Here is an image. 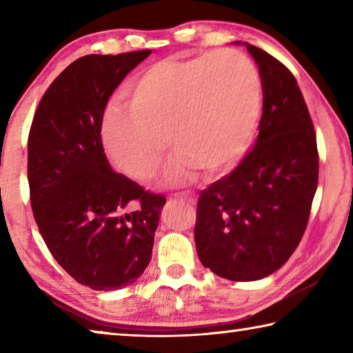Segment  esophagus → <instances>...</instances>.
I'll use <instances>...</instances> for the list:
<instances>
[{"label":"esophagus","mask_w":353,"mask_h":353,"mask_svg":"<svg viewBox=\"0 0 353 353\" xmlns=\"http://www.w3.org/2000/svg\"><path fill=\"white\" fill-rule=\"evenodd\" d=\"M174 199L185 201V202H188V204H194V196L191 193H176Z\"/></svg>","instance_id":"1"}]
</instances>
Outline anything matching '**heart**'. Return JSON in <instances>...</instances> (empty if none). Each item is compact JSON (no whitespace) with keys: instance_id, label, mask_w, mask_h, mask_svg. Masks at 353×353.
I'll use <instances>...</instances> for the list:
<instances>
[{"instance_id":"heart-1","label":"heart","mask_w":353,"mask_h":353,"mask_svg":"<svg viewBox=\"0 0 353 353\" xmlns=\"http://www.w3.org/2000/svg\"><path fill=\"white\" fill-rule=\"evenodd\" d=\"M128 105L104 113L107 157L126 176L146 182L159 170L166 139L176 155L165 181L177 185L194 168L221 174L246 152L261 115V81L252 61L238 51L170 59L130 83Z\"/></svg>"}]
</instances>
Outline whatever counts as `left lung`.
<instances>
[{
  "instance_id": "obj_1",
  "label": "left lung",
  "mask_w": 353,
  "mask_h": 353,
  "mask_svg": "<svg viewBox=\"0 0 353 353\" xmlns=\"http://www.w3.org/2000/svg\"><path fill=\"white\" fill-rule=\"evenodd\" d=\"M243 45L261 77L259 139L229 176L201 191L194 241L201 263L216 276L252 282L276 272L301 243L319 157L296 77L266 51Z\"/></svg>"
}]
</instances>
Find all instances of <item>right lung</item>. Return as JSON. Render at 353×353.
<instances>
[{
	"mask_svg": "<svg viewBox=\"0 0 353 353\" xmlns=\"http://www.w3.org/2000/svg\"><path fill=\"white\" fill-rule=\"evenodd\" d=\"M149 54L77 59L43 94L29 132L35 223L59 265L94 291L124 288L145 272L166 202L113 171L101 141L107 101Z\"/></svg>",
	"mask_w": 353,
	"mask_h": 353,
	"instance_id": "add662e5",
	"label": "right lung"
}]
</instances>
